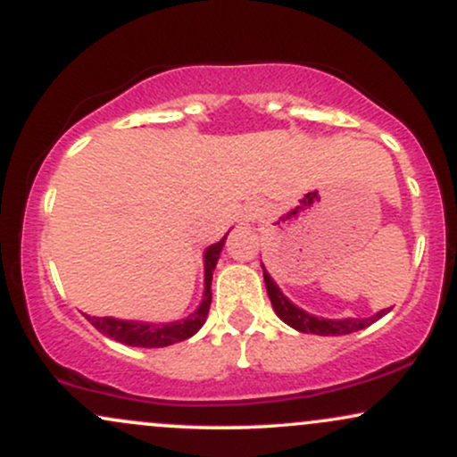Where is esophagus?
I'll use <instances>...</instances> for the list:
<instances>
[{"instance_id":"esophagus-1","label":"esophagus","mask_w":457,"mask_h":457,"mask_svg":"<svg viewBox=\"0 0 457 457\" xmlns=\"http://www.w3.org/2000/svg\"><path fill=\"white\" fill-rule=\"evenodd\" d=\"M255 217V208H251L249 212H246V219H253Z\"/></svg>"}]
</instances>
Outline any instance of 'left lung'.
Listing matches in <instances>:
<instances>
[{
  "mask_svg": "<svg viewBox=\"0 0 457 457\" xmlns=\"http://www.w3.org/2000/svg\"><path fill=\"white\" fill-rule=\"evenodd\" d=\"M262 270H264V283H266V292H269V298L272 303V309L279 316L287 327L296 328L298 333H312V335H322V337H335V335H348V333H356V330L367 328L370 324H374L376 320H380L382 316L389 313V309H382V312L374 313L370 318H344V320H330V318H318L313 313L305 312V309L296 307L295 303L290 301L286 295L281 292V287L277 286L275 279L269 275V270L264 269L262 264Z\"/></svg>",
  "mask_w": 457,
  "mask_h": 457,
  "instance_id": "obj_1",
  "label": "left lung"
}]
</instances>
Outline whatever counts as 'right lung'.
<instances>
[{"label": "right lung", "instance_id": "add662e5", "mask_svg": "<svg viewBox=\"0 0 457 457\" xmlns=\"http://www.w3.org/2000/svg\"><path fill=\"white\" fill-rule=\"evenodd\" d=\"M225 238H228V234L219 243L211 245L204 251V296L199 307L193 313H188L187 318L176 320V322H139V320H118L112 316L96 318L87 316V313H83V316L103 335H107V337L120 344L135 345V348H165V345L185 342V339L193 337L204 327L208 312H211L212 270L217 269Z\"/></svg>", "mask_w": 457, "mask_h": 457}]
</instances>
